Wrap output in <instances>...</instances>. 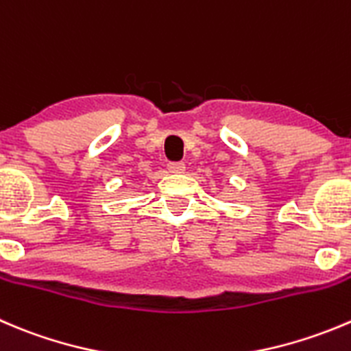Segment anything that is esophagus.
I'll return each instance as SVG.
<instances>
[{"label": "esophagus", "mask_w": 351, "mask_h": 351, "mask_svg": "<svg viewBox=\"0 0 351 351\" xmlns=\"http://www.w3.org/2000/svg\"><path fill=\"white\" fill-rule=\"evenodd\" d=\"M168 169L169 173H176V175H178V173L185 171V165H183V162H169Z\"/></svg>", "instance_id": "esophagus-1"}]
</instances>
